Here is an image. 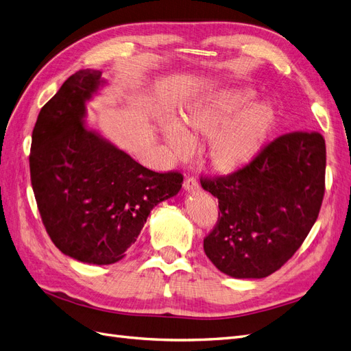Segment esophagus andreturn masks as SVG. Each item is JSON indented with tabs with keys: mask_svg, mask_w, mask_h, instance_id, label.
Masks as SVG:
<instances>
[{
	"mask_svg": "<svg viewBox=\"0 0 351 351\" xmlns=\"http://www.w3.org/2000/svg\"><path fill=\"white\" fill-rule=\"evenodd\" d=\"M184 189L186 190H189V192H195V190H199V183H197V180H196V177H186V180H184Z\"/></svg>",
	"mask_w": 351,
	"mask_h": 351,
	"instance_id": "34e87169",
	"label": "esophagus"
}]
</instances>
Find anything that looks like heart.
Wrapping results in <instances>:
<instances>
[{"mask_svg":"<svg viewBox=\"0 0 351 351\" xmlns=\"http://www.w3.org/2000/svg\"><path fill=\"white\" fill-rule=\"evenodd\" d=\"M253 97L252 89H228L202 101L184 115V131L176 124L167 125L169 146L183 154L190 137L210 136V165L226 174L239 171L262 151L278 123L277 110L269 101L247 104Z\"/></svg>","mask_w":351,"mask_h":351,"instance_id":"b5f03b06","label":"heart"}]
</instances>
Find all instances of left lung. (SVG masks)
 Wrapping results in <instances>:
<instances>
[{
  "instance_id": "obj_1",
  "label": "left lung",
  "mask_w": 351,
  "mask_h": 351,
  "mask_svg": "<svg viewBox=\"0 0 351 351\" xmlns=\"http://www.w3.org/2000/svg\"><path fill=\"white\" fill-rule=\"evenodd\" d=\"M325 139L291 132L267 143L227 176H200L218 199V219L204 239L209 261L230 277L265 278L299 249L325 195Z\"/></svg>"
}]
</instances>
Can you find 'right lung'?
<instances>
[{
  "instance_id": "add662e5",
  "label": "right lung",
  "mask_w": 351,
  "mask_h": 351,
  "mask_svg": "<svg viewBox=\"0 0 351 351\" xmlns=\"http://www.w3.org/2000/svg\"><path fill=\"white\" fill-rule=\"evenodd\" d=\"M101 71L82 69L42 107L32 133L30 182L52 243L80 262L121 261L152 208L178 193L180 171L156 173L83 125Z\"/></svg>"
}]
</instances>
